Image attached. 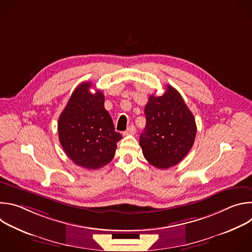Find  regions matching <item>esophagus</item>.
<instances>
[{"label":"esophagus","instance_id":"1","mask_svg":"<svg viewBox=\"0 0 252 252\" xmlns=\"http://www.w3.org/2000/svg\"><path fill=\"white\" fill-rule=\"evenodd\" d=\"M135 133V127L133 126H129L127 127V129L124 132L125 135H128V134H134Z\"/></svg>","mask_w":252,"mask_h":252}]
</instances>
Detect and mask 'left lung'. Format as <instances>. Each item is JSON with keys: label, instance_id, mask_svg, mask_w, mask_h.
<instances>
[{"label": "left lung", "instance_id": "8db88e82", "mask_svg": "<svg viewBox=\"0 0 252 252\" xmlns=\"http://www.w3.org/2000/svg\"><path fill=\"white\" fill-rule=\"evenodd\" d=\"M145 115L147 124L139 136L145 158L160 169L183 160L193 146L196 124L181 94L167 85L162 95L149 97Z\"/></svg>", "mask_w": 252, "mask_h": 252}]
</instances>
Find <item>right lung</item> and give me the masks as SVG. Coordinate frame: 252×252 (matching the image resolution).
Masks as SVG:
<instances>
[{"label": "right lung", "instance_id": "add662e5", "mask_svg": "<svg viewBox=\"0 0 252 252\" xmlns=\"http://www.w3.org/2000/svg\"><path fill=\"white\" fill-rule=\"evenodd\" d=\"M91 83H83L71 94L58 122L61 145L77 165L97 169L112 161L117 142L123 137L115 131L113 120L104 109L100 91L90 92Z\"/></svg>", "mask_w": 252, "mask_h": 252}]
</instances>
